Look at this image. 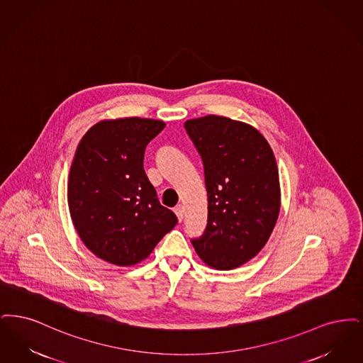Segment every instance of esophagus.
<instances>
[{"label": "esophagus", "instance_id": "1", "mask_svg": "<svg viewBox=\"0 0 363 363\" xmlns=\"http://www.w3.org/2000/svg\"><path fill=\"white\" fill-rule=\"evenodd\" d=\"M174 214L177 216V220L182 222L183 217H184V207L182 205H177L174 208Z\"/></svg>", "mask_w": 363, "mask_h": 363}]
</instances>
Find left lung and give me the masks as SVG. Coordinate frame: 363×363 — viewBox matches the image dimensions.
I'll list each match as a JSON object with an SVG mask.
<instances>
[{
    "instance_id": "1",
    "label": "left lung",
    "mask_w": 363,
    "mask_h": 363,
    "mask_svg": "<svg viewBox=\"0 0 363 363\" xmlns=\"http://www.w3.org/2000/svg\"><path fill=\"white\" fill-rule=\"evenodd\" d=\"M184 127L203 161L208 202L205 233L192 245L208 267H240L262 251L279 216L274 152L259 130L226 116L189 119Z\"/></svg>"
}]
</instances>
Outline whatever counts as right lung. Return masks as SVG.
Listing matches in <instances>:
<instances>
[{
  "label": "right lung",
  "mask_w": 363,
  "mask_h": 363,
  "mask_svg": "<svg viewBox=\"0 0 363 363\" xmlns=\"http://www.w3.org/2000/svg\"><path fill=\"white\" fill-rule=\"evenodd\" d=\"M164 127L137 116L104 119L76 149L67 182L70 217L85 247L113 266L145 260L177 223L143 169L146 145Z\"/></svg>",
  "instance_id": "1"
}]
</instances>
